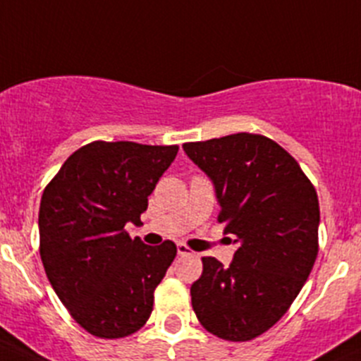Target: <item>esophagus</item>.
Returning a JSON list of instances; mask_svg holds the SVG:
<instances>
[{
    "mask_svg": "<svg viewBox=\"0 0 361 361\" xmlns=\"http://www.w3.org/2000/svg\"><path fill=\"white\" fill-rule=\"evenodd\" d=\"M178 255H181V257H185V255H194V251L188 248L187 245H183V243H178Z\"/></svg>",
    "mask_w": 361,
    "mask_h": 361,
    "instance_id": "esophagus-1",
    "label": "esophagus"
}]
</instances>
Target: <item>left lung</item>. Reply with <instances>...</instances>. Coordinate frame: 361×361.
Segmentation results:
<instances>
[{
    "label": "left lung",
    "instance_id": "8db88e82",
    "mask_svg": "<svg viewBox=\"0 0 361 361\" xmlns=\"http://www.w3.org/2000/svg\"><path fill=\"white\" fill-rule=\"evenodd\" d=\"M213 180L218 221L239 243L228 267L202 257L192 307L213 336L246 342L285 316L318 257L319 202L298 162L262 134L238 133L185 143Z\"/></svg>",
    "mask_w": 361,
    "mask_h": 361
}]
</instances>
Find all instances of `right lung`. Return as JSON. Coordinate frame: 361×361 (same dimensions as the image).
<instances>
[{
	"label": "right lung",
	"instance_id": "right-lung-1",
	"mask_svg": "<svg viewBox=\"0 0 361 361\" xmlns=\"http://www.w3.org/2000/svg\"><path fill=\"white\" fill-rule=\"evenodd\" d=\"M176 154L178 145L92 141L73 152L43 190L39 257L57 297L90 336H133L154 311L176 245H143L126 224H140Z\"/></svg>",
	"mask_w": 361,
	"mask_h": 361
}]
</instances>
